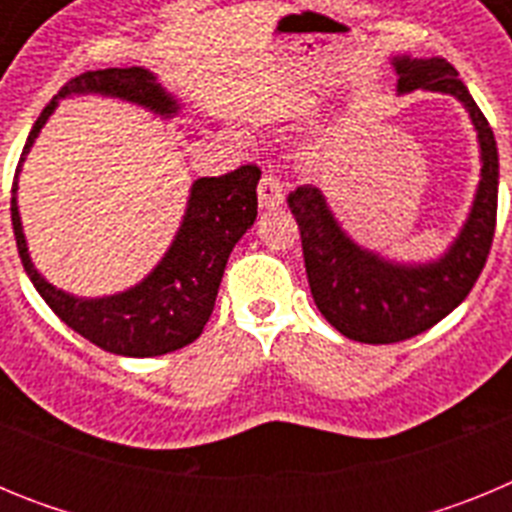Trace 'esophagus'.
Masks as SVG:
<instances>
[{"instance_id": "1", "label": "esophagus", "mask_w": 512, "mask_h": 512, "mask_svg": "<svg viewBox=\"0 0 512 512\" xmlns=\"http://www.w3.org/2000/svg\"><path fill=\"white\" fill-rule=\"evenodd\" d=\"M282 202H284V192H282L279 176L266 171L259 182V207L261 210H274V207H279Z\"/></svg>"}]
</instances>
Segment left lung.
Wrapping results in <instances>:
<instances>
[{
  "instance_id": "obj_1",
  "label": "left lung",
  "mask_w": 512,
  "mask_h": 512,
  "mask_svg": "<svg viewBox=\"0 0 512 512\" xmlns=\"http://www.w3.org/2000/svg\"><path fill=\"white\" fill-rule=\"evenodd\" d=\"M397 92L451 94L464 104L477 130L482 174L467 223L446 253L428 264H397L361 248L330 212L312 184L289 194L300 225L302 256L312 300L338 333L359 343H397L433 328L464 302L490 256L497 220V143L464 81L446 58L395 56Z\"/></svg>"
}]
</instances>
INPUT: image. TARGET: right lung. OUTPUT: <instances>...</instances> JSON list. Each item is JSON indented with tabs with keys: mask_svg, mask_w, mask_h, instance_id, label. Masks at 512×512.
I'll use <instances>...</instances> for the list:
<instances>
[{
	"mask_svg": "<svg viewBox=\"0 0 512 512\" xmlns=\"http://www.w3.org/2000/svg\"><path fill=\"white\" fill-rule=\"evenodd\" d=\"M71 94H102L122 102L138 104L153 115L174 117L179 102L156 81V76L143 66L130 69H102L74 76L61 87V92L45 104L35 120L22 148L20 164L12 182V228H15L17 251L27 277L38 289L45 305L56 312L63 323L94 346L117 356H161L197 341L210 320L215 307L217 289L223 282V271L233 246L243 238L256 220V184L261 179L259 166H241L223 176H202L189 189V202L174 243L158 261L156 269L135 287L110 297H74L40 277L27 253L22 233L20 210H17V176L22 161L33 148L58 99Z\"/></svg>",
	"mask_w": 512,
	"mask_h": 512,
	"instance_id": "obj_1",
	"label": "right lung"
}]
</instances>
